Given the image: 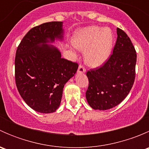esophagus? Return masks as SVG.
Wrapping results in <instances>:
<instances>
[{
    "label": "esophagus",
    "instance_id": "esophagus-1",
    "mask_svg": "<svg viewBox=\"0 0 149 149\" xmlns=\"http://www.w3.org/2000/svg\"><path fill=\"white\" fill-rule=\"evenodd\" d=\"M78 73H86V69L83 65H80L79 66V68H78Z\"/></svg>",
    "mask_w": 149,
    "mask_h": 149
}]
</instances>
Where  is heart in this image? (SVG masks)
<instances>
[{"label":"heart","mask_w":149,"mask_h":149,"mask_svg":"<svg viewBox=\"0 0 149 149\" xmlns=\"http://www.w3.org/2000/svg\"><path fill=\"white\" fill-rule=\"evenodd\" d=\"M73 44L79 50L85 51V61L88 65L99 68L102 66L110 56L113 36L108 29L88 26L76 31Z\"/></svg>","instance_id":"b5f03b06"}]
</instances>
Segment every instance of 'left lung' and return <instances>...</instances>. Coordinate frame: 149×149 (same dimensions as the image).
I'll return each instance as SVG.
<instances>
[{"label": "left lung", "mask_w": 149, "mask_h": 149, "mask_svg": "<svg viewBox=\"0 0 149 149\" xmlns=\"http://www.w3.org/2000/svg\"><path fill=\"white\" fill-rule=\"evenodd\" d=\"M113 52L100 68L86 73L88 87L86 98L94 109L107 110L115 107L128 95L136 76V49L128 36L117 28Z\"/></svg>", "instance_id": "1"}]
</instances>
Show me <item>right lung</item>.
Listing matches in <instances>:
<instances>
[{
    "label": "right lung",
    "mask_w": 149,
    "mask_h": 149,
    "mask_svg": "<svg viewBox=\"0 0 149 149\" xmlns=\"http://www.w3.org/2000/svg\"><path fill=\"white\" fill-rule=\"evenodd\" d=\"M62 22L35 26L24 37L16 49L15 80L18 91L31 109L51 113L58 109L65 84L77 71L78 65L61 58L52 43L63 40Z\"/></svg>",
    "instance_id": "add662e5"
}]
</instances>
